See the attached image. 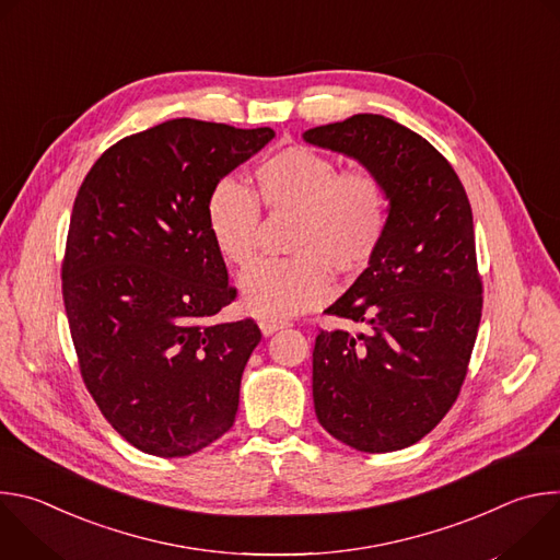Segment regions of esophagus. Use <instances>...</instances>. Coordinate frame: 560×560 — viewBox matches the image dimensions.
Listing matches in <instances>:
<instances>
[{
  "mask_svg": "<svg viewBox=\"0 0 560 560\" xmlns=\"http://www.w3.org/2000/svg\"><path fill=\"white\" fill-rule=\"evenodd\" d=\"M285 324L283 322H275V318H261L259 322V328L264 332V337H272L277 330H281Z\"/></svg>",
  "mask_w": 560,
  "mask_h": 560,
  "instance_id": "1",
  "label": "esophagus"
}]
</instances>
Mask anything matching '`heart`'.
I'll use <instances>...</instances> for the list:
<instances>
[{"label": "heart", "mask_w": 560, "mask_h": 560, "mask_svg": "<svg viewBox=\"0 0 560 560\" xmlns=\"http://www.w3.org/2000/svg\"><path fill=\"white\" fill-rule=\"evenodd\" d=\"M261 203L294 212L290 259H264L242 277L244 307L261 318H288L330 296L328 266L346 277L363 272L387 230V190L365 168L339 171L335 159L310 145H285L255 171ZM261 210L234 179L219 182L206 199V225L225 261L246 266L257 250Z\"/></svg>", "instance_id": "1"}]
</instances>
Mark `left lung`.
Wrapping results in <instances>:
<instances>
[{"label":"left lung","mask_w":560,"mask_h":560,"mask_svg":"<svg viewBox=\"0 0 560 560\" xmlns=\"http://www.w3.org/2000/svg\"><path fill=\"white\" fill-rule=\"evenodd\" d=\"M303 139L357 159L389 201L376 257L326 310L368 330H322L314 341L316 419L359 452L410 447L454 406L481 324L465 188L428 139L383 115H352Z\"/></svg>","instance_id":"left-lung-1"}]
</instances>
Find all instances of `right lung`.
Returning <instances> with one entry per match:
<instances>
[{"label": "right lung", "mask_w": 560, "mask_h": 560, "mask_svg": "<svg viewBox=\"0 0 560 560\" xmlns=\"http://www.w3.org/2000/svg\"><path fill=\"white\" fill-rule=\"evenodd\" d=\"M272 137L171 119L110 145L74 197L61 294L79 370L106 421L145 454L190 456L234 423L261 330L214 318L236 290L206 199Z\"/></svg>", "instance_id": "add662e5"}]
</instances>
